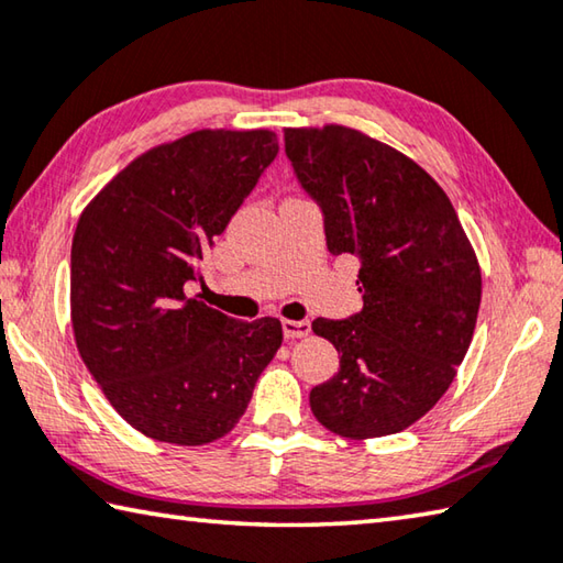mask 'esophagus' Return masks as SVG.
Instances as JSON below:
<instances>
[{
  "instance_id": "1",
  "label": "esophagus",
  "mask_w": 563,
  "mask_h": 563,
  "mask_svg": "<svg viewBox=\"0 0 563 563\" xmlns=\"http://www.w3.org/2000/svg\"><path fill=\"white\" fill-rule=\"evenodd\" d=\"M283 334L285 340H300V336L310 334L308 320H283Z\"/></svg>"
}]
</instances>
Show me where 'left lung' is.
I'll return each instance as SVG.
<instances>
[{
    "instance_id": "left-lung-1",
    "label": "left lung",
    "mask_w": 563,
    "mask_h": 563,
    "mask_svg": "<svg viewBox=\"0 0 563 563\" xmlns=\"http://www.w3.org/2000/svg\"><path fill=\"white\" fill-rule=\"evenodd\" d=\"M285 155L320 203L327 249L362 261L364 308L317 317L340 372L310 391L317 421L352 441L404 431L453 384L483 278L448 194L411 157L344 125L288 128Z\"/></svg>"
}]
</instances>
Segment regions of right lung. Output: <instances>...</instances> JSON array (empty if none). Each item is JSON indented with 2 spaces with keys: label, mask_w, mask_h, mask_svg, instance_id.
I'll use <instances>...</instances> for the list:
<instances>
[{
  "label": "right lung",
  "mask_w": 563,
  "mask_h": 563,
  "mask_svg": "<svg viewBox=\"0 0 563 563\" xmlns=\"http://www.w3.org/2000/svg\"><path fill=\"white\" fill-rule=\"evenodd\" d=\"M271 130H197L147 150L80 213L70 322L110 406L147 438L227 435L283 342L275 317L241 322L189 298L201 261L263 169Z\"/></svg>",
  "instance_id": "1"
}]
</instances>
